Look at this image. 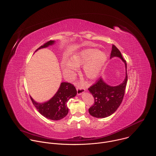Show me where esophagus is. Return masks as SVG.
I'll use <instances>...</instances> for the list:
<instances>
[{
    "label": "esophagus",
    "instance_id": "34e87169",
    "mask_svg": "<svg viewBox=\"0 0 156 156\" xmlns=\"http://www.w3.org/2000/svg\"><path fill=\"white\" fill-rule=\"evenodd\" d=\"M76 90H77V94L78 95H81V94H83L85 91V89L83 87H81V86H78L76 87Z\"/></svg>",
    "mask_w": 156,
    "mask_h": 156
}]
</instances>
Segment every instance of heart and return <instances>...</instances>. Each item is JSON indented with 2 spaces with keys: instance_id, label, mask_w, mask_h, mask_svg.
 <instances>
[{
  "instance_id": "1",
  "label": "heart",
  "mask_w": 156,
  "mask_h": 156,
  "mask_svg": "<svg viewBox=\"0 0 156 156\" xmlns=\"http://www.w3.org/2000/svg\"><path fill=\"white\" fill-rule=\"evenodd\" d=\"M107 60L106 54L95 49H84L72 58L70 60L63 62L64 68L71 74H73L78 67L84 66L83 70L85 75L89 79L96 78Z\"/></svg>"
}]
</instances>
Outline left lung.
<instances>
[{"instance_id":"8db88e82","label":"left lung","mask_w":156,"mask_h":156,"mask_svg":"<svg viewBox=\"0 0 156 156\" xmlns=\"http://www.w3.org/2000/svg\"><path fill=\"white\" fill-rule=\"evenodd\" d=\"M115 56L120 58L125 64L126 78L124 81L117 86H110L100 78L88 88L94 98V103L89 108V113L95 118H104L112 115L122 101L127 82V63L122 58L120 51L113 44L111 58Z\"/></svg>"}]
</instances>
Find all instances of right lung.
Returning a JSON list of instances; mask_svg holds the SVG:
<instances>
[{
    "instance_id": "1",
    "label": "right lung",
    "mask_w": 156,
    "mask_h": 156,
    "mask_svg": "<svg viewBox=\"0 0 156 156\" xmlns=\"http://www.w3.org/2000/svg\"><path fill=\"white\" fill-rule=\"evenodd\" d=\"M54 40H49L39 47L38 49L46 48L54 44ZM75 87L70 83H62L56 94L49 100L44 103H37L30 96L33 105L38 112L45 118L54 120H60L64 118L69 112L67 103L70 98L76 95Z\"/></svg>"
}]
</instances>
